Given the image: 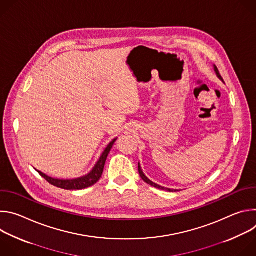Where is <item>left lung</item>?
Instances as JSON below:
<instances>
[{"label": "left lung", "instance_id": "8db88e82", "mask_svg": "<svg viewBox=\"0 0 256 256\" xmlns=\"http://www.w3.org/2000/svg\"><path fill=\"white\" fill-rule=\"evenodd\" d=\"M214 72H216V76L220 78L222 81H223V78H222V76L220 75V72H218V68L214 66ZM138 173H140V176L142 177V179L146 182V184H150L151 186H154V188H158V190H167V192H176L175 190H169V188H162V186H158V184H154V182H152L150 179H148L147 178V176H146L144 173H142V169H140V164H138Z\"/></svg>", "mask_w": 256, "mask_h": 256}]
</instances>
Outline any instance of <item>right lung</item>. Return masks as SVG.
Listing matches in <instances>:
<instances>
[{
	"label": "right lung",
	"mask_w": 256,
	"mask_h": 256,
	"mask_svg": "<svg viewBox=\"0 0 256 256\" xmlns=\"http://www.w3.org/2000/svg\"><path fill=\"white\" fill-rule=\"evenodd\" d=\"M116 140V138H114L112 142H109V144L107 146V148L104 150L103 154L101 155L99 161L96 163L95 167L93 168V170L86 176L77 178V179H72V180H62V179H54L52 178L46 174H44L42 172L38 171V173L48 181L50 182V184L62 188V190H83V188H87L92 186L93 184H95L96 182L100 179L102 173H103V169H104V165L107 159V156L110 152L112 146L114 144V142Z\"/></svg>",
	"instance_id": "obj_1"
}]
</instances>
